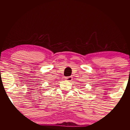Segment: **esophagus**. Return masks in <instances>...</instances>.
Instances as JSON below:
<instances>
[{"mask_svg":"<svg viewBox=\"0 0 130 130\" xmlns=\"http://www.w3.org/2000/svg\"><path fill=\"white\" fill-rule=\"evenodd\" d=\"M72 77H71V76H69V77H66V80H68V81H71L72 80Z\"/></svg>","mask_w":130,"mask_h":130,"instance_id":"1","label":"esophagus"}]
</instances>
